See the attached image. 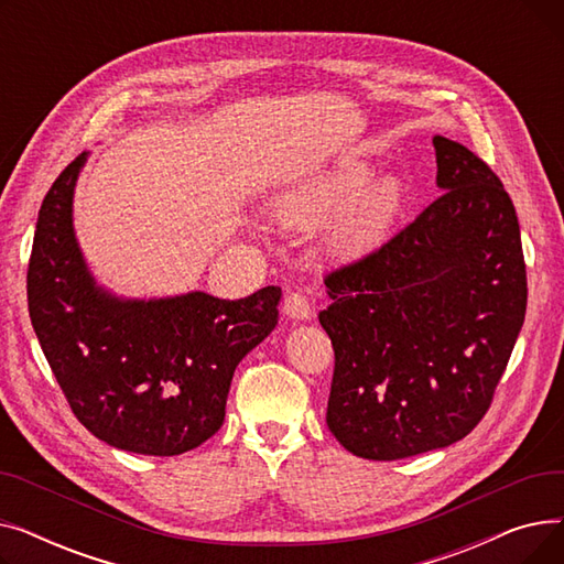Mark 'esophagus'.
<instances>
[{
	"mask_svg": "<svg viewBox=\"0 0 564 564\" xmlns=\"http://www.w3.org/2000/svg\"><path fill=\"white\" fill-rule=\"evenodd\" d=\"M283 313L290 319H308L311 317V302L304 297L302 292H290L283 302Z\"/></svg>",
	"mask_w": 564,
	"mask_h": 564,
	"instance_id": "34e87169",
	"label": "esophagus"
}]
</instances>
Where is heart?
Listing matches in <instances>:
<instances>
[{"mask_svg": "<svg viewBox=\"0 0 564 564\" xmlns=\"http://www.w3.org/2000/svg\"><path fill=\"white\" fill-rule=\"evenodd\" d=\"M366 160H345L315 177L300 196L294 210L311 217H338L332 242L340 251H364L381 242L398 221L404 200L406 183L400 175H383Z\"/></svg>", "mask_w": 564, "mask_h": 564, "instance_id": "b5f03b06", "label": "heart"}]
</instances>
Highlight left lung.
I'll return each mask as SVG.
<instances>
[{
  "instance_id": "left-lung-1",
  "label": "left lung",
  "mask_w": 564,
  "mask_h": 564,
  "mask_svg": "<svg viewBox=\"0 0 564 564\" xmlns=\"http://www.w3.org/2000/svg\"><path fill=\"white\" fill-rule=\"evenodd\" d=\"M441 196L372 253L327 274L336 368L327 425L351 455L453 446L487 413L525 317L519 219L498 175L436 134Z\"/></svg>"
}]
</instances>
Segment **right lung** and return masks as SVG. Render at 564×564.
I'll return each instance as SVG.
<instances>
[{
    "label": "right lung",
    "mask_w": 564,
    "mask_h": 564,
    "mask_svg": "<svg viewBox=\"0 0 564 564\" xmlns=\"http://www.w3.org/2000/svg\"><path fill=\"white\" fill-rule=\"evenodd\" d=\"M88 153L50 187L26 272L29 317L77 421L118 451L173 457L224 423L237 364L279 322L281 288L245 300L194 290L128 300L88 270L73 196Z\"/></svg>",
    "instance_id": "right-lung-1"
}]
</instances>
